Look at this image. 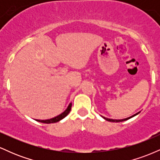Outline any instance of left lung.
I'll use <instances>...</instances> for the list:
<instances>
[{
    "instance_id": "obj_1",
    "label": "left lung",
    "mask_w": 160,
    "mask_h": 160,
    "mask_svg": "<svg viewBox=\"0 0 160 160\" xmlns=\"http://www.w3.org/2000/svg\"><path fill=\"white\" fill-rule=\"evenodd\" d=\"M137 114H138V113H136V114H135V115H133V116H132V117H128V118L122 119V120H113V119H108V118H106V117H103V118L104 119V120H106L109 121V122H122V121H125V120H128V119L132 118V117H134V116H135V115H137Z\"/></svg>"
}]
</instances>
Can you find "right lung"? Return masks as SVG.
Here are the masks:
<instances>
[{
    "label": "right lung",
    "mask_w": 160,
    "mask_h": 160,
    "mask_svg": "<svg viewBox=\"0 0 160 160\" xmlns=\"http://www.w3.org/2000/svg\"><path fill=\"white\" fill-rule=\"evenodd\" d=\"M71 105H72V104L70 103L67 109H66L63 113H61V114H59L58 116H57L56 117H54V118L49 119V120H38L37 121H38V122H43V123H53V122H58V121H60L63 118H65L66 116L70 113V111H71Z\"/></svg>",
    "instance_id": "1"
}]
</instances>
